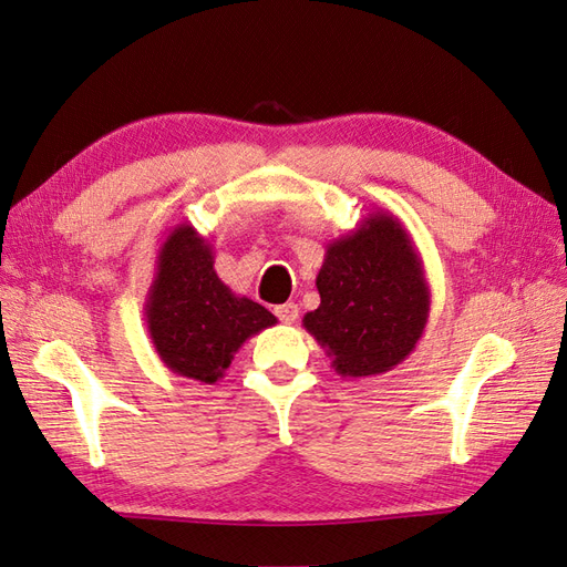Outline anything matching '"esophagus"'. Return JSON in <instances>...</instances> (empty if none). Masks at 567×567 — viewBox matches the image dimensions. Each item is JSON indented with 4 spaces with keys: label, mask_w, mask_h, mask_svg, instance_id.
Instances as JSON below:
<instances>
[{
    "label": "esophagus",
    "mask_w": 567,
    "mask_h": 567,
    "mask_svg": "<svg viewBox=\"0 0 567 567\" xmlns=\"http://www.w3.org/2000/svg\"><path fill=\"white\" fill-rule=\"evenodd\" d=\"M298 315H300V307L296 302H286L277 307V317L281 323H296Z\"/></svg>",
    "instance_id": "esophagus-1"
}]
</instances>
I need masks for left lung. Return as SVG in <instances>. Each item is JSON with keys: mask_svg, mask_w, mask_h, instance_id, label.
Returning <instances> with one entry per match:
<instances>
[{"mask_svg": "<svg viewBox=\"0 0 567 567\" xmlns=\"http://www.w3.org/2000/svg\"><path fill=\"white\" fill-rule=\"evenodd\" d=\"M317 290L321 305L302 326L342 379H371L402 364L431 317L421 252L388 210L369 213L326 246Z\"/></svg>", "mask_w": 567, "mask_h": 567, "instance_id": "left-lung-1", "label": "left lung"}]
</instances>
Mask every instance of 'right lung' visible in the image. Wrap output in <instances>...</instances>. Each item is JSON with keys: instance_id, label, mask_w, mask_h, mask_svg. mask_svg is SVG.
Wrapping results in <instances>:
<instances>
[{"instance_id": "right-lung-1", "label": "right lung", "mask_w": 567, "mask_h": 567, "mask_svg": "<svg viewBox=\"0 0 567 567\" xmlns=\"http://www.w3.org/2000/svg\"><path fill=\"white\" fill-rule=\"evenodd\" d=\"M161 362L184 379L217 383L244 342L277 323L217 277L213 244L182 221L163 238L144 305Z\"/></svg>"}]
</instances>
